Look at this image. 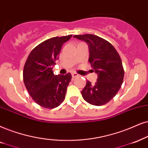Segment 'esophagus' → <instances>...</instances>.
<instances>
[{
  "label": "esophagus",
  "mask_w": 148,
  "mask_h": 148,
  "mask_svg": "<svg viewBox=\"0 0 148 148\" xmlns=\"http://www.w3.org/2000/svg\"><path fill=\"white\" fill-rule=\"evenodd\" d=\"M72 76L73 78H76V77H78V76H79V74H78L77 73L74 72V73H72Z\"/></svg>",
  "instance_id": "34e87169"
}]
</instances>
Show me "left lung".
<instances>
[{"label":"left lung","mask_w":148,"mask_h":148,"mask_svg":"<svg viewBox=\"0 0 148 148\" xmlns=\"http://www.w3.org/2000/svg\"><path fill=\"white\" fill-rule=\"evenodd\" d=\"M74 37L87 43L89 62L98 74L94 84L87 82L81 91L83 98L92 105H104L115 96L122 85L124 70L121 58L113 45L102 37L91 34Z\"/></svg>","instance_id":"left-lung-1"}]
</instances>
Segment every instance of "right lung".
<instances>
[{
	"label": "right lung",
	"mask_w": 148,
	"mask_h": 148,
	"mask_svg": "<svg viewBox=\"0 0 148 148\" xmlns=\"http://www.w3.org/2000/svg\"><path fill=\"white\" fill-rule=\"evenodd\" d=\"M72 35L55 37L44 41L29 54L23 70V80L35 102L46 108L57 107L64 101L70 73L55 75L52 72L63 44Z\"/></svg>",
	"instance_id": "obj_1"
}]
</instances>
